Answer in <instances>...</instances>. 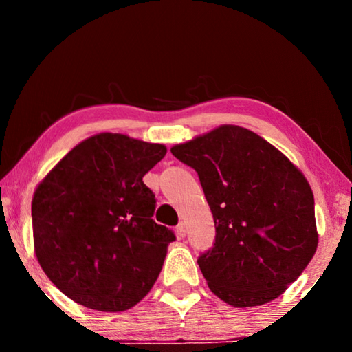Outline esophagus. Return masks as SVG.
<instances>
[{"instance_id":"34e87169","label":"esophagus","mask_w":352,"mask_h":352,"mask_svg":"<svg viewBox=\"0 0 352 352\" xmlns=\"http://www.w3.org/2000/svg\"><path fill=\"white\" fill-rule=\"evenodd\" d=\"M175 233H177L178 237H180V239H182V237L186 236V226H184V223H178V225H177Z\"/></svg>"}]
</instances>
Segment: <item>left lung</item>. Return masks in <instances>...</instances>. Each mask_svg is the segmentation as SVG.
I'll list each match as a JSON object with an SVG mask.
<instances>
[{"label":"left lung","mask_w":352,"mask_h":352,"mask_svg":"<svg viewBox=\"0 0 352 352\" xmlns=\"http://www.w3.org/2000/svg\"><path fill=\"white\" fill-rule=\"evenodd\" d=\"M172 155L199 174L216 241L197 264L214 295L234 307L275 300L318 245L314 194L284 153L252 130L220 126Z\"/></svg>","instance_id":"8db88e82"}]
</instances>
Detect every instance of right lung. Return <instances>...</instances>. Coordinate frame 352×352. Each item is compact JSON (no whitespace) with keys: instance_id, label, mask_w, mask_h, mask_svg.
I'll return each instance as SVG.
<instances>
[{"instance_id":"1","label":"right lung","mask_w":352,"mask_h":352,"mask_svg":"<svg viewBox=\"0 0 352 352\" xmlns=\"http://www.w3.org/2000/svg\"><path fill=\"white\" fill-rule=\"evenodd\" d=\"M121 133H99L69 151L35 189V256L77 305L133 307L153 287L175 234L155 223V194L142 177L166 155Z\"/></svg>"}]
</instances>
